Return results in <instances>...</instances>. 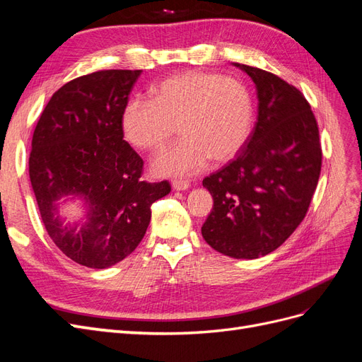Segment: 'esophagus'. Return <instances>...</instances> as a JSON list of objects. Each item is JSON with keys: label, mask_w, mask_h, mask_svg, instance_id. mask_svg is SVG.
Instances as JSON below:
<instances>
[{"label": "esophagus", "mask_w": 362, "mask_h": 362, "mask_svg": "<svg viewBox=\"0 0 362 362\" xmlns=\"http://www.w3.org/2000/svg\"><path fill=\"white\" fill-rule=\"evenodd\" d=\"M172 187H173V190H187L190 187V184L185 180H173Z\"/></svg>", "instance_id": "34e87169"}]
</instances>
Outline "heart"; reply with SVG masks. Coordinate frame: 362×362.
Listing matches in <instances>:
<instances>
[{
	"label": "heart",
	"instance_id": "heart-1",
	"mask_svg": "<svg viewBox=\"0 0 362 362\" xmlns=\"http://www.w3.org/2000/svg\"><path fill=\"white\" fill-rule=\"evenodd\" d=\"M177 125L182 139L152 158L160 177H187L210 158L225 163L235 157L254 125V100L237 78L187 71L157 84L152 100L129 98L120 115L125 140L141 151L161 148Z\"/></svg>",
	"mask_w": 362,
	"mask_h": 362
}]
</instances>
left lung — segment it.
<instances>
[{
	"instance_id": "obj_1",
	"label": "left lung",
	"mask_w": 362,
	"mask_h": 362,
	"mask_svg": "<svg viewBox=\"0 0 362 362\" xmlns=\"http://www.w3.org/2000/svg\"><path fill=\"white\" fill-rule=\"evenodd\" d=\"M257 87L258 117L243 151L202 181L213 210L205 242L238 259L278 249L308 211L322 170L319 127L300 90L278 75L234 63Z\"/></svg>"
}]
</instances>
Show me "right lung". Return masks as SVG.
I'll return each mask as SVG.
<instances>
[{"label": "right lung", "mask_w": 362, "mask_h": 362, "mask_svg": "<svg viewBox=\"0 0 362 362\" xmlns=\"http://www.w3.org/2000/svg\"><path fill=\"white\" fill-rule=\"evenodd\" d=\"M141 71L108 69L78 76L51 96L31 140L28 172L42 222L64 255L107 269L144 238L151 205L168 181H141L144 160L124 140L120 115ZM62 197L85 201V223L63 226Z\"/></svg>", "instance_id": "obj_1"}]
</instances>
